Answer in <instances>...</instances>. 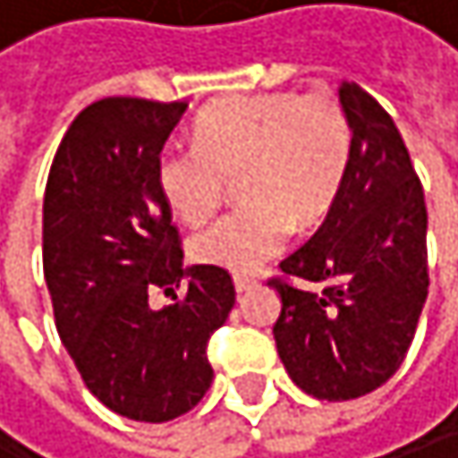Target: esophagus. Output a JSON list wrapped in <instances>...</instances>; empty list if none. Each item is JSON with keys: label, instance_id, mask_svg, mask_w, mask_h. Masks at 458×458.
<instances>
[{"label": "esophagus", "instance_id": "34e87169", "mask_svg": "<svg viewBox=\"0 0 458 458\" xmlns=\"http://www.w3.org/2000/svg\"><path fill=\"white\" fill-rule=\"evenodd\" d=\"M233 285H236L239 293H247V291L255 285V280H252V277H233Z\"/></svg>", "mask_w": 458, "mask_h": 458}]
</instances>
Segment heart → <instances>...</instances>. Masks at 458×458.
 Listing matches in <instances>:
<instances>
[{"label":"heart","mask_w":458,"mask_h":458,"mask_svg":"<svg viewBox=\"0 0 458 458\" xmlns=\"http://www.w3.org/2000/svg\"><path fill=\"white\" fill-rule=\"evenodd\" d=\"M352 159V123L329 93L231 96L195 120V145H167L156 181L189 225L208 219L227 183L244 208L189 239L191 260L250 275L275 258L291 227L310 231L335 206Z\"/></svg>","instance_id":"1"}]
</instances>
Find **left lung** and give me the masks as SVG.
Listing matches in <instances>:
<instances>
[{
  "instance_id": "8db88e82",
  "label": "left lung",
  "mask_w": 458,
  "mask_h": 458,
  "mask_svg": "<svg viewBox=\"0 0 458 458\" xmlns=\"http://www.w3.org/2000/svg\"><path fill=\"white\" fill-rule=\"evenodd\" d=\"M352 123L341 195L280 269L308 280L280 293L277 354L299 390L349 401L382 387L407 357L428 293L426 203L393 117L354 81L338 87Z\"/></svg>"
}]
</instances>
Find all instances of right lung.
Here are the masks:
<instances>
[{
  "mask_svg": "<svg viewBox=\"0 0 458 458\" xmlns=\"http://www.w3.org/2000/svg\"><path fill=\"white\" fill-rule=\"evenodd\" d=\"M183 101L104 98L63 137L43 198V275L60 341L106 410L173 420L214 382L208 338L236 305L225 269L186 267L156 181ZM184 285L153 311L147 291Z\"/></svg>",
  "mask_w": 458,
  "mask_h": 458,
  "instance_id": "right-lung-1",
  "label": "right lung"
}]
</instances>
